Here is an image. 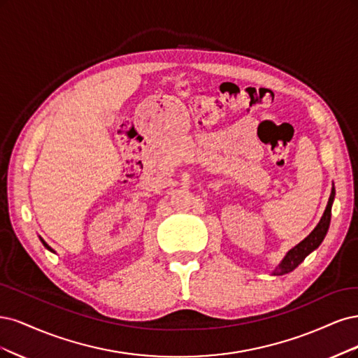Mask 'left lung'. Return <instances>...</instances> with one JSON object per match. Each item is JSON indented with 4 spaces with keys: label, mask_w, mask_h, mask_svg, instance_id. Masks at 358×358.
I'll return each mask as SVG.
<instances>
[{
    "label": "left lung",
    "mask_w": 358,
    "mask_h": 358,
    "mask_svg": "<svg viewBox=\"0 0 358 358\" xmlns=\"http://www.w3.org/2000/svg\"><path fill=\"white\" fill-rule=\"evenodd\" d=\"M333 199H334V187L331 189L327 206L324 210V214H322V217H321L320 223L315 226L313 232H310L302 242H299V244L294 248H292L290 251L287 252L285 257L282 259V262L278 264V268L273 271V275H284V273L294 271L299 266V264H301L305 260V257L308 255H310V252H313L315 248H318V245L321 244L322 239H324L327 230H329V226H330Z\"/></svg>",
    "instance_id": "1"
}]
</instances>
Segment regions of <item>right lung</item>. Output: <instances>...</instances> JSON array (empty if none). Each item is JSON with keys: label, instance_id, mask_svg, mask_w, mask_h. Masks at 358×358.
Listing matches in <instances>:
<instances>
[{"label": "right lung", "instance_id": "1", "mask_svg": "<svg viewBox=\"0 0 358 358\" xmlns=\"http://www.w3.org/2000/svg\"><path fill=\"white\" fill-rule=\"evenodd\" d=\"M41 242H43V245H44V247H45V248H48V250H49V251H53V250H52V248H50V247H49V245H48V244H45V242H44V241H43V239H41Z\"/></svg>", "mask_w": 358, "mask_h": 358}]
</instances>
